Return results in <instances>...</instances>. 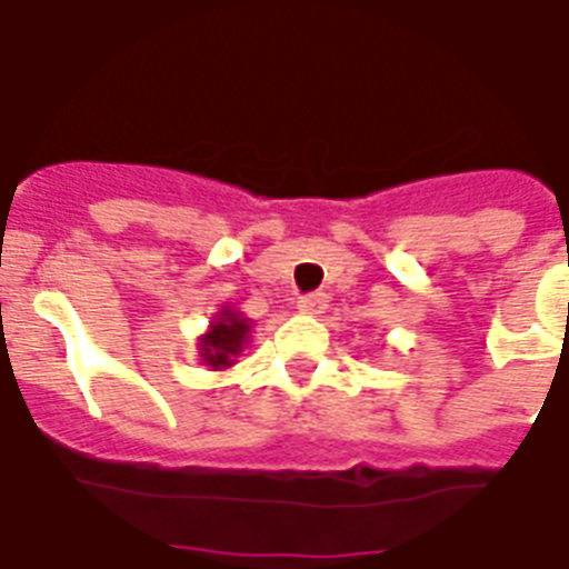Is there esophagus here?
<instances>
[{
	"mask_svg": "<svg viewBox=\"0 0 569 569\" xmlns=\"http://www.w3.org/2000/svg\"><path fill=\"white\" fill-rule=\"evenodd\" d=\"M298 310L307 312V316H321V312L328 310V295L325 292L303 295L301 301H298Z\"/></svg>",
	"mask_w": 569,
	"mask_h": 569,
	"instance_id": "1",
	"label": "esophagus"
}]
</instances>
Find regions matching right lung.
<instances>
[{"label": "right lung", "instance_id": "1", "mask_svg": "<svg viewBox=\"0 0 569 569\" xmlns=\"http://www.w3.org/2000/svg\"><path fill=\"white\" fill-rule=\"evenodd\" d=\"M250 337V321L241 316V312L223 307L218 316L212 319L209 330H206L200 342H197V351H200V360L206 366H212L214 372L218 369H230L236 363V357L244 351Z\"/></svg>", "mask_w": 569, "mask_h": 569}]
</instances>
